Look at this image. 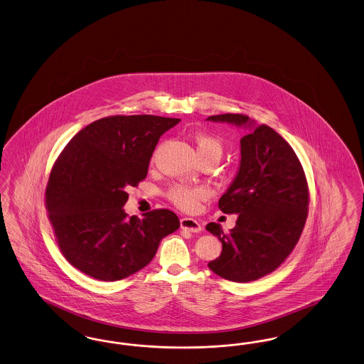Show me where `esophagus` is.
<instances>
[{
  "instance_id": "34e87169",
  "label": "esophagus",
  "mask_w": 364,
  "mask_h": 364,
  "mask_svg": "<svg viewBox=\"0 0 364 364\" xmlns=\"http://www.w3.org/2000/svg\"><path fill=\"white\" fill-rule=\"evenodd\" d=\"M180 226L184 230H188L189 233H199L202 232V225L193 218H181L180 219Z\"/></svg>"
}]
</instances>
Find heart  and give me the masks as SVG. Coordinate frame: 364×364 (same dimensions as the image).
<instances>
[{"label":"heart","mask_w":364,"mask_h":364,"mask_svg":"<svg viewBox=\"0 0 364 364\" xmlns=\"http://www.w3.org/2000/svg\"><path fill=\"white\" fill-rule=\"evenodd\" d=\"M195 147H196V154L199 159H214L219 160L222 154V145L217 138L205 134H198L193 138ZM207 192L203 188H189V187H175L171 191V199L175 202L178 207L191 210L193 208L199 200L205 198Z\"/></svg>","instance_id":"1"}]
</instances>
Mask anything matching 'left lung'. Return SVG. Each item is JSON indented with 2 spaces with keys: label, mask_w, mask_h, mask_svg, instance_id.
Segmentation results:
<instances>
[{
  "label": "left lung",
  "mask_w": 364,
  "mask_h": 364,
  "mask_svg": "<svg viewBox=\"0 0 364 364\" xmlns=\"http://www.w3.org/2000/svg\"><path fill=\"white\" fill-rule=\"evenodd\" d=\"M247 131L232 184L219 199L225 214H237L229 233L218 223L205 229L222 242L208 268L232 282H252L275 271L296 245L307 217L309 191L296 154L277 131L245 115L207 117Z\"/></svg>",
  "instance_id": "left-lung-1"
}]
</instances>
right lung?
<instances>
[{"mask_svg": "<svg viewBox=\"0 0 364 364\" xmlns=\"http://www.w3.org/2000/svg\"><path fill=\"white\" fill-rule=\"evenodd\" d=\"M180 122L153 115L109 117L75 134L55 162L46 204L68 262L89 277L115 282L142 269L180 220L154 210L129 218L127 188L147 175L161 135Z\"/></svg>", "mask_w": 364, "mask_h": 364, "instance_id": "add662e5", "label": "right lung"}]
</instances>
